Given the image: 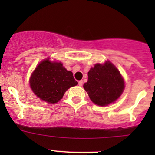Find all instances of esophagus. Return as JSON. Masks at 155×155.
Wrapping results in <instances>:
<instances>
[{
  "label": "esophagus",
  "mask_w": 155,
  "mask_h": 155,
  "mask_svg": "<svg viewBox=\"0 0 155 155\" xmlns=\"http://www.w3.org/2000/svg\"><path fill=\"white\" fill-rule=\"evenodd\" d=\"M79 86H80V87H82V85H83V82H82V80L79 81Z\"/></svg>",
  "instance_id": "1"
}]
</instances>
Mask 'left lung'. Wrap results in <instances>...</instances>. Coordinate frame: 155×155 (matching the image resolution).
<instances>
[{
	"instance_id": "8db88e82",
	"label": "left lung",
	"mask_w": 155,
	"mask_h": 155,
	"mask_svg": "<svg viewBox=\"0 0 155 155\" xmlns=\"http://www.w3.org/2000/svg\"><path fill=\"white\" fill-rule=\"evenodd\" d=\"M88 79L83 87L91 101L101 107L114 103L123 93L124 79L118 70L107 61L96 64L87 73Z\"/></svg>"
}]
</instances>
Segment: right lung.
I'll use <instances>...</instances> for the list:
<instances>
[{"instance_id": "obj_1", "label": "right lung", "mask_w": 155, "mask_h": 155, "mask_svg": "<svg viewBox=\"0 0 155 155\" xmlns=\"http://www.w3.org/2000/svg\"><path fill=\"white\" fill-rule=\"evenodd\" d=\"M30 86L40 100L48 104H56L70 87L77 85L71 71L61 62L46 59L39 64L30 78Z\"/></svg>"}]
</instances>
